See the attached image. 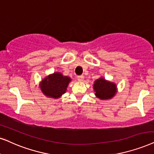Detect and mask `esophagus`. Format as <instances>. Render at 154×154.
<instances>
[{
  "label": "esophagus",
  "mask_w": 154,
  "mask_h": 154,
  "mask_svg": "<svg viewBox=\"0 0 154 154\" xmlns=\"http://www.w3.org/2000/svg\"><path fill=\"white\" fill-rule=\"evenodd\" d=\"M77 79H78V81H83V79H84V75H78Z\"/></svg>",
  "instance_id": "esophagus-1"
}]
</instances>
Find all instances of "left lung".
<instances>
[{"label": "left lung", "mask_w": 154, "mask_h": 154, "mask_svg": "<svg viewBox=\"0 0 154 154\" xmlns=\"http://www.w3.org/2000/svg\"><path fill=\"white\" fill-rule=\"evenodd\" d=\"M94 90L95 95L100 99H109L116 92V85L110 82L105 81L104 79H99L95 81Z\"/></svg>", "instance_id": "obj_1"}]
</instances>
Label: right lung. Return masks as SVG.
I'll use <instances>...</instances> for the list:
<instances>
[{
    "instance_id": "1",
    "label": "right lung",
    "mask_w": 154,
    "mask_h": 154,
    "mask_svg": "<svg viewBox=\"0 0 154 154\" xmlns=\"http://www.w3.org/2000/svg\"><path fill=\"white\" fill-rule=\"evenodd\" d=\"M70 81L69 77L63 76L60 73H54L43 80L40 88L45 95L58 98L66 91Z\"/></svg>"
}]
</instances>
